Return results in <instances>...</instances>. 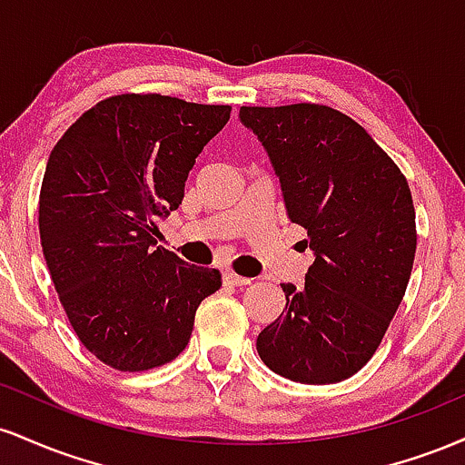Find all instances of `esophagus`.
Here are the masks:
<instances>
[{"label": "esophagus", "instance_id": "esophagus-1", "mask_svg": "<svg viewBox=\"0 0 465 465\" xmlns=\"http://www.w3.org/2000/svg\"><path fill=\"white\" fill-rule=\"evenodd\" d=\"M223 284L225 286H247V284H251V280L249 277L236 275L233 271H225V273H223Z\"/></svg>", "mask_w": 465, "mask_h": 465}]
</instances>
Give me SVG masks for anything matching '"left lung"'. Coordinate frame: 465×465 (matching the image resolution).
<instances>
[{
    "label": "left lung",
    "instance_id": "1",
    "mask_svg": "<svg viewBox=\"0 0 465 465\" xmlns=\"http://www.w3.org/2000/svg\"><path fill=\"white\" fill-rule=\"evenodd\" d=\"M280 177L314 262L258 334L260 359L288 381L354 376L381 345L413 269L415 210L404 174L359 122L323 104L240 106Z\"/></svg>",
    "mask_w": 465,
    "mask_h": 465
}]
</instances>
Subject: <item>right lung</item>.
I'll return each instance as SVG.
<instances>
[{
  "label": "right lung",
  "mask_w": 465,
  "mask_h": 465,
  "mask_svg": "<svg viewBox=\"0 0 465 465\" xmlns=\"http://www.w3.org/2000/svg\"><path fill=\"white\" fill-rule=\"evenodd\" d=\"M232 106L122 94L56 142L39 196L41 247L69 323L95 359L143 371L177 359L216 269L157 247V221L183 201L203 146Z\"/></svg>",
  "instance_id": "right-lung-1"
}]
</instances>
